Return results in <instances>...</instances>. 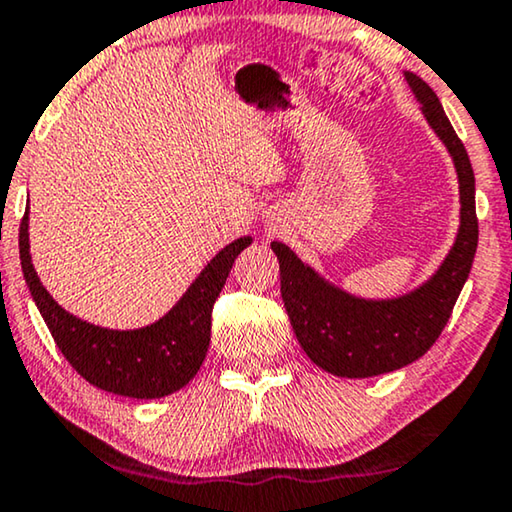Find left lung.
I'll return each mask as SVG.
<instances>
[{"instance_id": "8db88e82", "label": "left lung", "mask_w": 512, "mask_h": 512, "mask_svg": "<svg viewBox=\"0 0 512 512\" xmlns=\"http://www.w3.org/2000/svg\"><path fill=\"white\" fill-rule=\"evenodd\" d=\"M424 121L450 153L459 181V228L436 272L394 298H363L300 261L296 251L272 242L279 261L282 300L305 354L338 377H375L408 366L429 352L450 319L478 249L475 177L468 153L447 121L436 93L405 72Z\"/></svg>"}]
</instances>
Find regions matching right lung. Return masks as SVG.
Returning a JSON list of instances; mask_svg holds the SVG:
<instances>
[{"mask_svg": "<svg viewBox=\"0 0 512 512\" xmlns=\"http://www.w3.org/2000/svg\"><path fill=\"white\" fill-rule=\"evenodd\" d=\"M254 237L230 242L193 279L184 296L158 321L142 328H107L90 324L53 300L34 270L30 254V207L20 223V265L55 345L72 368L93 387L116 396H170L198 373L212 338V307L226 284L235 258Z\"/></svg>", "mask_w": 512, "mask_h": 512, "instance_id": "1", "label": "right lung"}]
</instances>
